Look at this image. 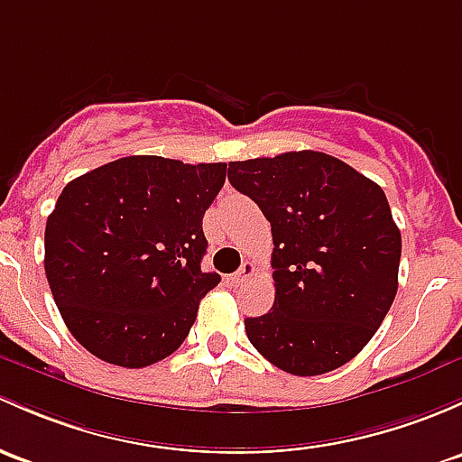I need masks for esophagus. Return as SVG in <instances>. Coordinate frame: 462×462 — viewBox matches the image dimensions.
Masks as SVG:
<instances>
[{
    "instance_id": "esophagus-1",
    "label": "esophagus",
    "mask_w": 462,
    "mask_h": 462,
    "mask_svg": "<svg viewBox=\"0 0 462 462\" xmlns=\"http://www.w3.org/2000/svg\"><path fill=\"white\" fill-rule=\"evenodd\" d=\"M252 274H254V265H252L250 261H245V263L241 265V268L236 270L235 274H232V279H230V281H232V283H235V285H244L245 281L250 279Z\"/></svg>"
}]
</instances>
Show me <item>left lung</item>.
I'll return each instance as SVG.
<instances>
[{"label": "left lung", "instance_id": "1", "mask_svg": "<svg viewBox=\"0 0 462 462\" xmlns=\"http://www.w3.org/2000/svg\"><path fill=\"white\" fill-rule=\"evenodd\" d=\"M227 179L272 226L274 305L245 319L279 370L319 376L352 361L398 290L401 232L381 186L314 150L232 162Z\"/></svg>", "mask_w": 462, "mask_h": 462}]
</instances>
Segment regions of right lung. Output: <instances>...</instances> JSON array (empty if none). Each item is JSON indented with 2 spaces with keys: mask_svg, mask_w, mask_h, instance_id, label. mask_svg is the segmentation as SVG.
Masks as SVG:
<instances>
[{
  "mask_svg": "<svg viewBox=\"0 0 462 462\" xmlns=\"http://www.w3.org/2000/svg\"><path fill=\"white\" fill-rule=\"evenodd\" d=\"M227 163L134 154L72 179L46 221L43 268L72 337L113 365H152L179 349L201 299L203 215Z\"/></svg>",
  "mask_w": 462,
  "mask_h": 462,
  "instance_id": "right-lung-1",
  "label": "right lung"
}]
</instances>
